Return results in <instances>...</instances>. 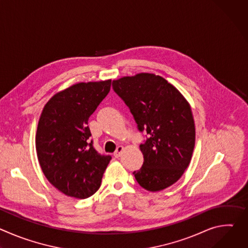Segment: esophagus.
<instances>
[{
    "instance_id": "1",
    "label": "esophagus",
    "mask_w": 248,
    "mask_h": 248,
    "mask_svg": "<svg viewBox=\"0 0 248 248\" xmlns=\"http://www.w3.org/2000/svg\"><path fill=\"white\" fill-rule=\"evenodd\" d=\"M124 150V148L123 146H119V147L117 148V151L114 153V156H115L116 158H119V157L123 154Z\"/></svg>"
}]
</instances>
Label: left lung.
Wrapping results in <instances>:
<instances>
[{"label": "left lung", "instance_id": "left-lung-1", "mask_svg": "<svg viewBox=\"0 0 248 248\" xmlns=\"http://www.w3.org/2000/svg\"><path fill=\"white\" fill-rule=\"evenodd\" d=\"M115 92L127 105L140 131L149 137L140 145L144 162L133 174L148 191H161L178 182L189 166L195 145L191 107L165 78L140 73L113 80Z\"/></svg>", "mask_w": 248, "mask_h": 248}]
</instances>
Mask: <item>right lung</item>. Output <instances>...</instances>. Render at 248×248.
<instances>
[{
    "instance_id": "1",
    "label": "right lung",
    "mask_w": 248,
    "mask_h": 248,
    "mask_svg": "<svg viewBox=\"0 0 248 248\" xmlns=\"http://www.w3.org/2000/svg\"><path fill=\"white\" fill-rule=\"evenodd\" d=\"M111 79L79 82L56 93L44 106L35 144L49 183L66 196L85 199L100 187L112 157L93 147L89 117L111 89Z\"/></svg>"
}]
</instances>
